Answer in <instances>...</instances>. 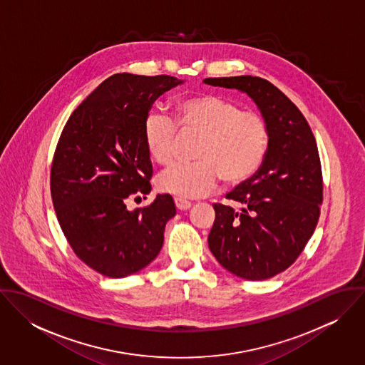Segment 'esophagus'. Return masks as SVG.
<instances>
[{
  "mask_svg": "<svg viewBox=\"0 0 365 365\" xmlns=\"http://www.w3.org/2000/svg\"><path fill=\"white\" fill-rule=\"evenodd\" d=\"M174 202H175V207L178 210H187V209L191 208V205H192L190 201H185L182 198H175Z\"/></svg>",
  "mask_w": 365,
  "mask_h": 365,
  "instance_id": "esophagus-1",
  "label": "esophagus"
}]
</instances>
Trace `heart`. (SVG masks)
Listing matches in <instances>:
<instances>
[{"instance_id": "1", "label": "heart", "mask_w": 365, "mask_h": 365, "mask_svg": "<svg viewBox=\"0 0 365 365\" xmlns=\"http://www.w3.org/2000/svg\"><path fill=\"white\" fill-rule=\"evenodd\" d=\"M177 129L200 135L194 150L197 161L165 170L158 175L157 185L185 200L208 195L220 177L226 184L249 180L260 168L268 146L267 120L219 94L178 100L174 120L158 112L148 113L143 122L145 145L161 165L174 160Z\"/></svg>"}]
</instances>
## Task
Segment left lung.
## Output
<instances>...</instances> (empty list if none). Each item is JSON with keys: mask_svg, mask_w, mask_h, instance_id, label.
<instances>
[{"mask_svg": "<svg viewBox=\"0 0 365 365\" xmlns=\"http://www.w3.org/2000/svg\"><path fill=\"white\" fill-rule=\"evenodd\" d=\"M204 83L246 93L268 125L260 168L226 195L242 210L213 204L216 215L208 236L209 249L223 268L245 279H267L294 264L319 220L323 180L312 129L298 106L261 77Z\"/></svg>", "mask_w": 365, "mask_h": 365, "instance_id": "left-lung-1", "label": "left lung"}]
</instances>
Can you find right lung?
Masks as SVG:
<instances>
[{
	"label": "right lung",
	"instance_id": "right-lung-1",
	"mask_svg": "<svg viewBox=\"0 0 365 365\" xmlns=\"http://www.w3.org/2000/svg\"><path fill=\"white\" fill-rule=\"evenodd\" d=\"M181 83L113 74L74 109L60 135L51 171L56 216L76 256L105 277L122 278L155 260L175 215L168 194L135 210L126 201L152 191L143 122L157 98Z\"/></svg>",
	"mask_w": 365,
	"mask_h": 365
}]
</instances>
